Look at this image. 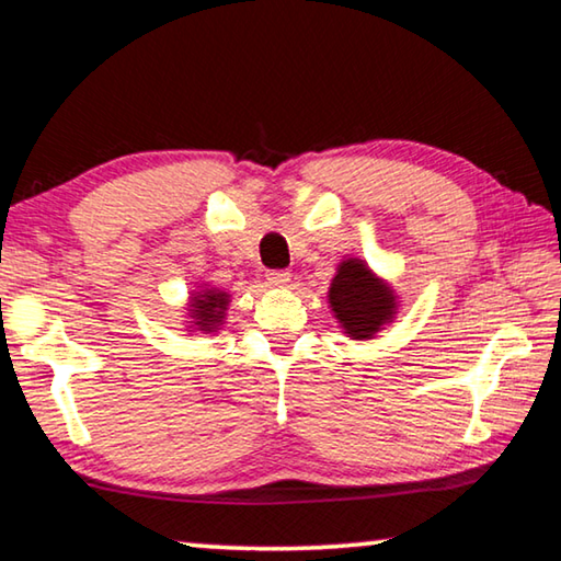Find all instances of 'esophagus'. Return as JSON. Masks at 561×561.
<instances>
[{
    "mask_svg": "<svg viewBox=\"0 0 561 561\" xmlns=\"http://www.w3.org/2000/svg\"><path fill=\"white\" fill-rule=\"evenodd\" d=\"M289 279H291V274L284 272V270H272V272H267V282L272 284V287H287Z\"/></svg>",
    "mask_w": 561,
    "mask_h": 561,
    "instance_id": "esophagus-1",
    "label": "esophagus"
}]
</instances>
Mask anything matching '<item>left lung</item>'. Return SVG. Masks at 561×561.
I'll return each mask as SVG.
<instances>
[{"label": "left lung", "instance_id": "left-lung-1", "mask_svg": "<svg viewBox=\"0 0 561 561\" xmlns=\"http://www.w3.org/2000/svg\"><path fill=\"white\" fill-rule=\"evenodd\" d=\"M327 297L339 327L356 341L374 339L398 314V297L391 284L358 257L341 260Z\"/></svg>", "mask_w": 561, "mask_h": 561}]
</instances>
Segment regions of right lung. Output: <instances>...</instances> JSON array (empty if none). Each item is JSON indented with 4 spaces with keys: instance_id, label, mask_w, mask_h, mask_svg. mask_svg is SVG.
<instances>
[{
    "instance_id": "1",
    "label": "right lung",
    "mask_w": 561,
    "mask_h": 561,
    "mask_svg": "<svg viewBox=\"0 0 561 561\" xmlns=\"http://www.w3.org/2000/svg\"><path fill=\"white\" fill-rule=\"evenodd\" d=\"M227 307H230V294L203 284L201 289L193 291L187 304V331L197 334H215L225 324Z\"/></svg>"
}]
</instances>
